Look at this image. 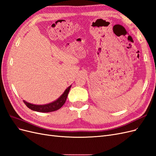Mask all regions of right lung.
Wrapping results in <instances>:
<instances>
[{
	"mask_svg": "<svg viewBox=\"0 0 156 156\" xmlns=\"http://www.w3.org/2000/svg\"><path fill=\"white\" fill-rule=\"evenodd\" d=\"M70 88H71V86H69L66 90L62 95L57 100H56L53 103H49V104L38 105L31 104V103H28L25 100H23V102H24V103L27 105V107H29L31 110H33V111L41 112H53L59 109L60 108H61L63 106L64 103L66 102V100L67 99Z\"/></svg>",
	"mask_w": 156,
	"mask_h": 156,
	"instance_id": "1",
	"label": "right lung"
}]
</instances>
